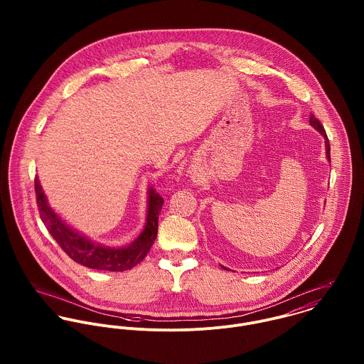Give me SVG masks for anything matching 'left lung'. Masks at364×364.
<instances>
[{"label":"left lung","instance_id":"8db88e82","mask_svg":"<svg viewBox=\"0 0 364 364\" xmlns=\"http://www.w3.org/2000/svg\"><path fill=\"white\" fill-rule=\"evenodd\" d=\"M310 123H311L312 127H315L323 137H325V149H326V156L328 159L331 161V146H329V140H328V136H326V132L323 129V126L321 124V122L318 119H315V116L312 114L310 116Z\"/></svg>","mask_w":364,"mask_h":364}]
</instances>
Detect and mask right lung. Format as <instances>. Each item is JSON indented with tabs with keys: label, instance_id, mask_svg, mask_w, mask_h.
<instances>
[{
	"label": "right lung",
	"instance_id": "add662e5",
	"mask_svg": "<svg viewBox=\"0 0 364 364\" xmlns=\"http://www.w3.org/2000/svg\"><path fill=\"white\" fill-rule=\"evenodd\" d=\"M35 193L41 218L55 242L71 259L87 267L109 272H123L132 269L146 258L156 241L158 214L162 208L164 199L153 189H150L149 195V214L146 228L136 241L124 248L102 247L67 227L61 218L57 217L50 206H48L46 196L38 178H35Z\"/></svg>",
	"mask_w": 364,
	"mask_h": 364
}]
</instances>
